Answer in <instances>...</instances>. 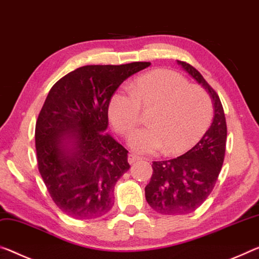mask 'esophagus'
I'll return each mask as SVG.
<instances>
[{
  "mask_svg": "<svg viewBox=\"0 0 259 259\" xmlns=\"http://www.w3.org/2000/svg\"><path fill=\"white\" fill-rule=\"evenodd\" d=\"M141 158L138 157V155H136V154H134V153H129L128 154V162L130 163H134L135 161H137V160H139Z\"/></svg>",
  "mask_w": 259,
  "mask_h": 259,
  "instance_id": "obj_1",
  "label": "esophagus"
}]
</instances>
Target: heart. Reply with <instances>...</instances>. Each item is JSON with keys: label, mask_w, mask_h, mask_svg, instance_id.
<instances>
[{"label": "heart", "mask_w": 259, "mask_h": 259, "mask_svg": "<svg viewBox=\"0 0 259 259\" xmlns=\"http://www.w3.org/2000/svg\"><path fill=\"white\" fill-rule=\"evenodd\" d=\"M154 107L149 126L131 135L129 144L139 153H154L165 147L168 154L191 147L210 126L213 106L208 93L190 85L186 77L170 70H154L137 77L130 91L115 92L108 116L115 130L128 135L141 122V108Z\"/></svg>", "instance_id": "obj_1"}]
</instances>
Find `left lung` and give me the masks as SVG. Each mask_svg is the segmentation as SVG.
I'll list each match as a JSON object with an SVG mask.
<instances>
[{"instance_id":"8db88e82","label":"left lung","mask_w":259,"mask_h":259,"mask_svg":"<svg viewBox=\"0 0 259 259\" xmlns=\"http://www.w3.org/2000/svg\"><path fill=\"white\" fill-rule=\"evenodd\" d=\"M178 63L210 94L214 116L197 144L180 157L153 161V174L145 187L150 206L161 214L180 215L196 211L213 190L223 167L227 125L219 96L200 72L183 61Z\"/></svg>"}]
</instances>
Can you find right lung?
<instances>
[{
	"mask_svg": "<svg viewBox=\"0 0 259 259\" xmlns=\"http://www.w3.org/2000/svg\"><path fill=\"white\" fill-rule=\"evenodd\" d=\"M150 62L85 65L53 85L35 124L38 168L52 199L75 219L114 205V187L130 168L128 151L108 134V105L126 78Z\"/></svg>",
	"mask_w": 259,
	"mask_h": 259,
	"instance_id": "obj_1",
	"label": "right lung"
}]
</instances>
